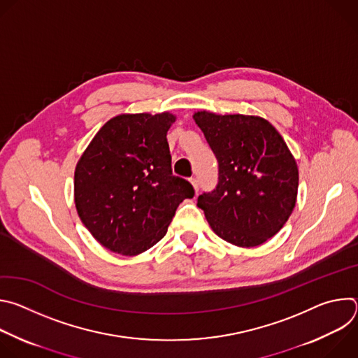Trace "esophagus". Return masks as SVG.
I'll list each match as a JSON object with an SVG mask.
<instances>
[{
  "label": "esophagus",
  "instance_id": "1",
  "mask_svg": "<svg viewBox=\"0 0 358 358\" xmlns=\"http://www.w3.org/2000/svg\"><path fill=\"white\" fill-rule=\"evenodd\" d=\"M189 181H191V184H192V187H194L195 192L198 194V180H196V178H191Z\"/></svg>",
  "mask_w": 358,
  "mask_h": 358
}]
</instances>
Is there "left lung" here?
<instances>
[{"mask_svg":"<svg viewBox=\"0 0 358 358\" xmlns=\"http://www.w3.org/2000/svg\"><path fill=\"white\" fill-rule=\"evenodd\" d=\"M218 160V184L196 206L224 241L252 248L275 236L289 220L299 171L279 131L259 116L194 113Z\"/></svg>","mask_w":358,"mask_h":358,"instance_id":"8db88e82","label":"left lung"}]
</instances>
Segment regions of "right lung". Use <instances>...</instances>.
Segmentation results:
<instances>
[{
  "label": "right lung",
  "mask_w": 358,
  "mask_h": 358,
  "mask_svg": "<svg viewBox=\"0 0 358 358\" xmlns=\"http://www.w3.org/2000/svg\"><path fill=\"white\" fill-rule=\"evenodd\" d=\"M176 116L119 115L101 127L76 164L75 203L93 238L134 257L166 234L192 185L173 176L167 131Z\"/></svg>",
  "instance_id": "right-lung-1"
}]
</instances>
